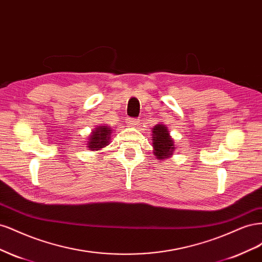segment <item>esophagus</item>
<instances>
[{
  "label": "esophagus",
  "instance_id": "esophagus-1",
  "mask_svg": "<svg viewBox=\"0 0 262 262\" xmlns=\"http://www.w3.org/2000/svg\"><path fill=\"white\" fill-rule=\"evenodd\" d=\"M125 122H126V124L130 125V126H136V125L139 124V121L134 118H128V119H126Z\"/></svg>",
  "mask_w": 262,
  "mask_h": 262
}]
</instances>
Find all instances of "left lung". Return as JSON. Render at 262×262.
<instances>
[{"mask_svg":"<svg viewBox=\"0 0 262 262\" xmlns=\"http://www.w3.org/2000/svg\"><path fill=\"white\" fill-rule=\"evenodd\" d=\"M152 132L154 155L160 161L169 158L175 150V144H173V140L170 137L167 126L165 124H157L154 126Z\"/></svg>","mask_w":262,"mask_h":262,"instance_id":"left-lung-1","label":"left lung"}]
</instances>
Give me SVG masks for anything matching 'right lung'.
I'll return each mask as SVG.
<instances>
[{
    "instance_id": "right-lung-1",
    "label": "right lung",
    "mask_w": 262,
    "mask_h": 262,
    "mask_svg": "<svg viewBox=\"0 0 262 262\" xmlns=\"http://www.w3.org/2000/svg\"><path fill=\"white\" fill-rule=\"evenodd\" d=\"M112 129L107 125H98L96 130H94L89 139L87 147L91 150H100L102 147L109 144L112 138Z\"/></svg>"
}]
</instances>
